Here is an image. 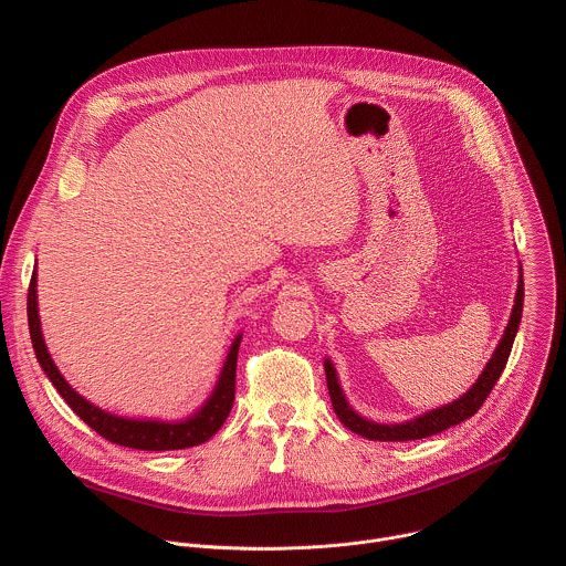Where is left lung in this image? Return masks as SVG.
Returning a JSON list of instances; mask_svg holds the SVG:
<instances>
[{
    "label": "left lung",
    "mask_w": 566,
    "mask_h": 566,
    "mask_svg": "<svg viewBox=\"0 0 566 566\" xmlns=\"http://www.w3.org/2000/svg\"><path fill=\"white\" fill-rule=\"evenodd\" d=\"M522 304H524V280L520 277L517 295H515V306H513V313H511V319H509V327H506V332H504V336H502L493 358L489 360L486 369L481 371L479 380L461 398L450 402V406L432 410V412H428V415H423V417H419L415 421H408V423L382 426V423H371V421L358 417L349 408V402L343 396V389L338 385L334 365L329 360H325L327 387H329V396H332V402H334V410H336L338 419L352 432H356L360 437H367V439H374V441H412V439H423V437L443 432L450 426H457V423L470 419L483 406V400L489 398L491 389L495 387V382L500 380V376H502V371L506 367V360L511 356V347H513V340H515V334H517V327H520V319H522Z\"/></svg>",
    "instance_id": "8db88e82"
}]
</instances>
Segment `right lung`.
<instances>
[{
    "mask_svg": "<svg viewBox=\"0 0 566 566\" xmlns=\"http://www.w3.org/2000/svg\"><path fill=\"white\" fill-rule=\"evenodd\" d=\"M29 329H31V340L35 356L53 382V387L62 394L66 400V406L83 419L90 428H94L101 437H105L112 443L125 446V448H136V450H181L190 446H199L208 441L228 419L232 402H234V376H237V352H239V340L237 338L230 347V354L226 358L221 378L208 398L206 406L190 417L188 421L181 423H164V421H132L123 417H114L103 412L101 408L92 406L90 400L80 396L57 371L53 365L46 345L42 340L40 332V317H38V295H35V282H31L29 289Z\"/></svg>",
    "mask_w": 566,
    "mask_h": 566,
    "instance_id": "1",
    "label": "right lung"
}]
</instances>
